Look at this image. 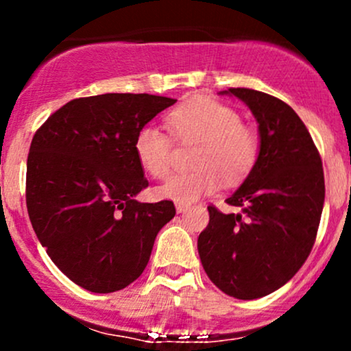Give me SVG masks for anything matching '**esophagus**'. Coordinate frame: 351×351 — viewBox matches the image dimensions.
Masks as SVG:
<instances>
[{
    "mask_svg": "<svg viewBox=\"0 0 351 351\" xmlns=\"http://www.w3.org/2000/svg\"><path fill=\"white\" fill-rule=\"evenodd\" d=\"M188 208H189V204H186V203H176V211L178 213H184Z\"/></svg>",
    "mask_w": 351,
    "mask_h": 351,
    "instance_id": "34e87169",
    "label": "esophagus"
}]
</instances>
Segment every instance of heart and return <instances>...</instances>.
<instances>
[{"label":"heart","instance_id":"heart-1","mask_svg":"<svg viewBox=\"0 0 351 351\" xmlns=\"http://www.w3.org/2000/svg\"><path fill=\"white\" fill-rule=\"evenodd\" d=\"M171 137L156 127H142L135 135L136 162L145 173L162 180L170 173L173 140L198 142L189 171L176 173L156 189L158 196L176 203H193L215 193L224 183L247 178L261 153V140L252 127L241 122L239 112L219 100L195 97L167 115Z\"/></svg>","mask_w":351,"mask_h":351}]
</instances>
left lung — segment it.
<instances>
[{"mask_svg":"<svg viewBox=\"0 0 351 351\" xmlns=\"http://www.w3.org/2000/svg\"><path fill=\"white\" fill-rule=\"evenodd\" d=\"M259 123L254 170L226 199L239 215L209 204L198 237L204 272L219 291L252 300L280 289L299 272L315 243L325 199L322 158L307 127L274 95L231 87Z\"/></svg>","mask_w":351,"mask_h":351,"instance_id":"8db88e82","label":"left lung"}]
</instances>
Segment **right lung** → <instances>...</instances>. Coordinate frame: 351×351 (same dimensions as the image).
<instances>
[{"label": "right lung", "instance_id": "right-lung-1", "mask_svg": "<svg viewBox=\"0 0 351 351\" xmlns=\"http://www.w3.org/2000/svg\"><path fill=\"white\" fill-rule=\"evenodd\" d=\"M176 99L150 94L80 97L36 130L27 155L26 206L47 256L95 293L125 289L147 267L173 201L140 203L148 186L136 162L140 128Z\"/></svg>", "mask_w": 351, "mask_h": 351}]
</instances>
